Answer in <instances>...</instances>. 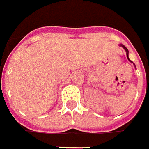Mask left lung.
Returning a JSON list of instances; mask_svg holds the SVG:
<instances>
[{"instance_id": "8db88e82", "label": "left lung", "mask_w": 149, "mask_h": 149, "mask_svg": "<svg viewBox=\"0 0 149 149\" xmlns=\"http://www.w3.org/2000/svg\"><path fill=\"white\" fill-rule=\"evenodd\" d=\"M123 48H124V49L126 50V52H127V57H128V54H129V52H128V49H127V48H126V47H125L124 45H123Z\"/></svg>"}]
</instances>
